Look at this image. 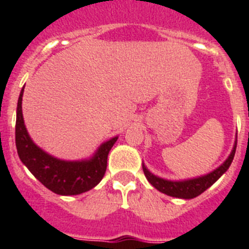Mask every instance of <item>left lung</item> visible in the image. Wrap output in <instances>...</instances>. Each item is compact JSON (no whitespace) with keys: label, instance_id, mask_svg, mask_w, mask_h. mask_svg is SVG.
<instances>
[{"label":"left lung","instance_id":"8db88e82","mask_svg":"<svg viewBox=\"0 0 249 249\" xmlns=\"http://www.w3.org/2000/svg\"><path fill=\"white\" fill-rule=\"evenodd\" d=\"M237 148V141L234 142V147H233L231 155L228 158L223 162V164L215 168L208 175L201 176V177L192 178V179H184V181H168V179H163L153 173H151L148 169L146 168L144 164H142L143 172L146 178L148 179L149 183L155 187L156 190L160 192L164 193L171 197H177V198H183V199H191L195 198L201 193H203L207 188H210L213 183H214L222 175H223L228 168H230L231 163H232L234 153H236Z\"/></svg>","mask_w":249,"mask_h":249}]
</instances>
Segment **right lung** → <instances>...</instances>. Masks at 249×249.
Masks as SVG:
<instances>
[{
    "instance_id": "1",
    "label": "right lung",
    "mask_w": 249,
    "mask_h": 249,
    "mask_svg": "<svg viewBox=\"0 0 249 249\" xmlns=\"http://www.w3.org/2000/svg\"><path fill=\"white\" fill-rule=\"evenodd\" d=\"M23 89L17 102L16 116V147L22 163L46 188L57 195L74 196L92 190L105 176L107 157L118 137L101 144L89 160H62L52 157L34 143L26 129L22 116Z\"/></svg>"
}]
</instances>
